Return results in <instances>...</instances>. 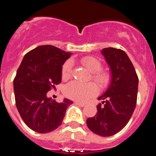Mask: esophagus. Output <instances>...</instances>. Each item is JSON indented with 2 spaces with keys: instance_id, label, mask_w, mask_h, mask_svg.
Returning <instances> with one entry per match:
<instances>
[{
  "instance_id": "esophagus-1",
  "label": "esophagus",
  "mask_w": 156,
  "mask_h": 156,
  "mask_svg": "<svg viewBox=\"0 0 156 156\" xmlns=\"http://www.w3.org/2000/svg\"><path fill=\"white\" fill-rule=\"evenodd\" d=\"M75 103L76 105H78L81 106V107H84V106L86 105V104H85V103L80 102V101H75Z\"/></svg>"
}]
</instances>
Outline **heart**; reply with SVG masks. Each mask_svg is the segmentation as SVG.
Returning <instances> with one entry per match:
<instances>
[{"instance_id":"1","label":"heart","mask_w":156,"mask_h":156,"mask_svg":"<svg viewBox=\"0 0 156 156\" xmlns=\"http://www.w3.org/2000/svg\"><path fill=\"white\" fill-rule=\"evenodd\" d=\"M81 64L85 66L88 71L93 73L92 77L100 86L105 87L108 84L110 80L108 73L103 70L101 63L98 59L91 56H86L80 59ZM72 62L67 61L63 65L62 69V79H69L72 73ZM98 92L97 85L94 83H83L78 81H72L66 85L64 88V94L66 97L77 101H86L91 96H94Z\"/></svg>"}]
</instances>
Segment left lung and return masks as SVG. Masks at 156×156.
I'll return each instance as SVG.
<instances>
[{
    "instance_id": "8db88e82",
    "label": "left lung",
    "mask_w": 156,
    "mask_h": 156,
    "mask_svg": "<svg viewBox=\"0 0 156 156\" xmlns=\"http://www.w3.org/2000/svg\"><path fill=\"white\" fill-rule=\"evenodd\" d=\"M111 72V82L98 98L96 115L87 119L88 128L101 137L119 132L131 118L136 107L138 77L126 53L120 49L106 48L101 51Z\"/></svg>"
}]
</instances>
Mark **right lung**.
<instances>
[{
  "mask_svg": "<svg viewBox=\"0 0 156 156\" xmlns=\"http://www.w3.org/2000/svg\"><path fill=\"white\" fill-rule=\"evenodd\" d=\"M72 53L52 45H42L26 55L13 81L16 104L20 116L31 129L49 133L62 124L73 101L57 102L47 93L62 81V69Z\"/></svg>",
  "mask_w": 156,
  "mask_h": 156,
  "instance_id": "add662e5",
  "label": "right lung"
}]
</instances>
